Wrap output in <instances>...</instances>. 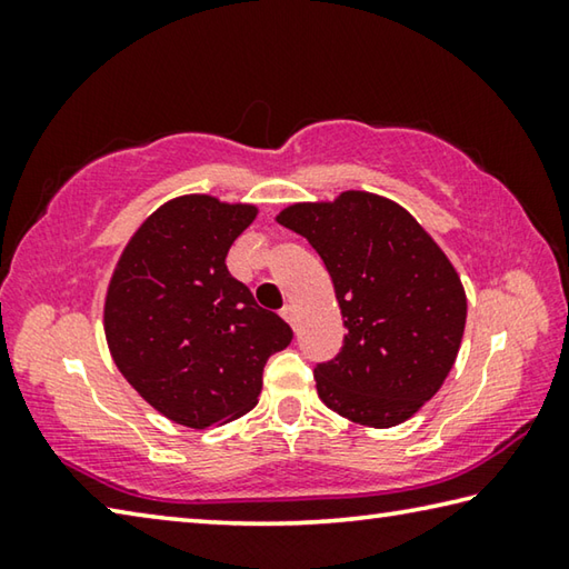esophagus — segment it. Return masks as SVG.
Returning <instances> with one entry per match:
<instances>
[{"label": "esophagus", "instance_id": "1", "mask_svg": "<svg viewBox=\"0 0 569 569\" xmlns=\"http://www.w3.org/2000/svg\"><path fill=\"white\" fill-rule=\"evenodd\" d=\"M281 316H283V319H286L288 323L296 326V308H293L291 303H288V306H283V308H281Z\"/></svg>", "mask_w": 569, "mask_h": 569}]
</instances>
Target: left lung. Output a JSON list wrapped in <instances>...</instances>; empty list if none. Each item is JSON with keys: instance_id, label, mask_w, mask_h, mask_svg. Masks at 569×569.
Segmentation results:
<instances>
[{"instance_id": "8db88e82", "label": "left lung", "mask_w": 569, "mask_h": 569, "mask_svg": "<svg viewBox=\"0 0 569 569\" xmlns=\"http://www.w3.org/2000/svg\"><path fill=\"white\" fill-rule=\"evenodd\" d=\"M278 223L321 256L349 331L336 359L313 369L321 401L373 429L413 417L445 383L465 333L455 266L407 210L371 192L298 203Z\"/></svg>"}]
</instances>
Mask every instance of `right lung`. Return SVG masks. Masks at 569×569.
I'll return each instance as SVG.
<instances>
[{
	"instance_id": "1",
	"label": "right lung",
	"mask_w": 569,
	"mask_h": 569,
	"mask_svg": "<svg viewBox=\"0 0 569 569\" xmlns=\"http://www.w3.org/2000/svg\"><path fill=\"white\" fill-rule=\"evenodd\" d=\"M253 218V206L176 198L138 228L112 273V359L150 407L182 427L206 429L253 409L266 361L293 339L226 266Z\"/></svg>"
}]
</instances>
